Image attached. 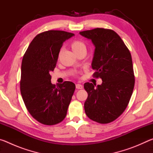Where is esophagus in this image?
<instances>
[{"mask_svg":"<svg viewBox=\"0 0 153 153\" xmlns=\"http://www.w3.org/2000/svg\"><path fill=\"white\" fill-rule=\"evenodd\" d=\"M76 88H77V89H78V90L82 89V88H83L82 85H81V84H77L76 85Z\"/></svg>","mask_w":153,"mask_h":153,"instance_id":"obj_1","label":"esophagus"}]
</instances>
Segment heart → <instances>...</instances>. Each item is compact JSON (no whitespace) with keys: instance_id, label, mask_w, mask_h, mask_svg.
<instances>
[{"instance_id":"1","label":"heart","mask_w":153,"mask_h":153,"mask_svg":"<svg viewBox=\"0 0 153 153\" xmlns=\"http://www.w3.org/2000/svg\"><path fill=\"white\" fill-rule=\"evenodd\" d=\"M71 47L76 54L82 51H86V44L79 40H74L72 41L71 42Z\"/></svg>"}]
</instances>
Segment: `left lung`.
<instances>
[{"label": "left lung", "mask_w": 153, "mask_h": 153, "mask_svg": "<svg viewBox=\"0 0 153 153\" xmlns=\"http://www.w3.org/2000/svg\"><path fill=\"white\" fill-rule=\"evenodd\" d=\"M79 33L92 40L95 46L93 76L102 81L97 88L92 83L84 84L88 92L85 113L96 122L111 123L123 113L132 94L135 77L131 53L112 30L95 28Z\"/></svg>", "instance_id": "obj_1"}]
</instances>
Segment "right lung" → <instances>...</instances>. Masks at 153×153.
<instances>
[{"instance_id":"right-lung-1","label":"right lung","mask_w":153,"mask_h":153,"mask_svg":"<svg viewBox=\"0 0 153 153\" xmlns=\"http://www.w3.org/2000/svg\"><path fill=\"white\" fill-rule=\"evenodd\" d=\"M74 35L61 30L38 33L23 57L21 94L30 115L44 125H55L64 120L76 89L71 82L56 86L51 83L50 75L63 42Z\"/></svg>"}]
</instances>
